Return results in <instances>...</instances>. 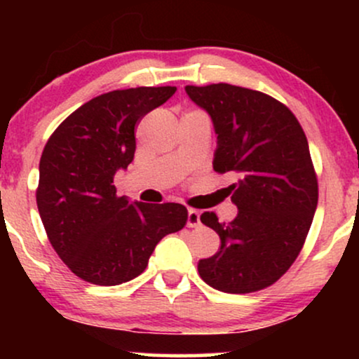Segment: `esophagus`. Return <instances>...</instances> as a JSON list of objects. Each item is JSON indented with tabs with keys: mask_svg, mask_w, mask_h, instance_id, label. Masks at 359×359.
<instances>
[{
	"mask_svg": "<svg viewBox=\"0 0 359 359\" xmlns=\"http://www.w3.org/2000/svg\"><path fill=\"white\" fill-rule=\"evenodd\" d=\"M201 224V212L196 209H189L187 211V226L189 228H197Z\"/></svg>",
	"mask_w": 359,
	"mask_h": 359,
	"instance_id": "esophagus-1",
	"label": "esophagus"
}]
</instances>
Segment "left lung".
<instances>
[{
    "label": "left lung",
    "instance_id": "obj_1",
    "mask_svg": "<svg viewBox=\"0 0 359 359\" xmlns=\"http://www.w3.org/2000/svg\"><path fill=\"white\" fill-rule=\"evenodd\" d=\"M185 93L211 116L214 170L236 175L228 187L236 217L201 216L219 234L221 248L197 270L216 290H262L290 269L314 219L319 194L306 133L287 106L259 90L221 82L185 86Z\"/></svg>",
    "mask_w": 359,
    "mask_h": 359
}]
</instances>
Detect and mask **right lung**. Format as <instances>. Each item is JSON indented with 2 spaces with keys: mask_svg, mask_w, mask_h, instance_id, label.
<instances>
[{
  "mask_svg": "<svg viewBox=\"0 0 359 359\" xmlns=\"http://www.w3.org/2000/svg\"><path fill=\"white\" fill-rule=\"evenodd\" d=\"M177 88L111 90L82 104L53 131L40 158L36 205L53 250L77 277L119 285L138 277L163 236L187 222L182 204L118 197V170L133 162L135 125Z\"/></svg>",
  "mask_w": 359,
  "mask_h": 359,
  "instance_id": "obj_1",
  "label": "right lung"
}]
</instances>
